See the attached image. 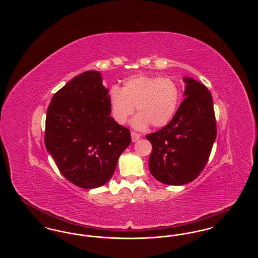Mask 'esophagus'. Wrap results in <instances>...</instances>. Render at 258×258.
Returning <instances> with one entry per match:
<instances>
[{"mask_svg":"<svg viewBox=\"0 0 258 258\" xmlns=\"http://www.w3.org/2000/svg\"><path fill=\"white\" fill-rule=\"evenodd\" d=\"M131 135H132V140H133V142H136V141L140 138V135L137 134V133H135V132H132Z\"/></svg>","mask_w":258,"mask_h":258,"instance_id":"34e87169","label":"esophagus"}]
</instances>
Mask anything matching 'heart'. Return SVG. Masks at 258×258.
Instances as JSON below:
<instances>
[{"label":"heart","mask_w":258,"mask_h":258,"mask_svg":"<svg viewBox=\"0 0 258 258\" xmlns=\"http://www.w3.org/2000/svg\"><path fill=\"white\" fill-rule=\"evenodd\" d=\"M107 99L111 115L116 123L123 124L135 111L132 123L143 130L151 123L160 127L169 123L179 107L181 88L169 77L135 74L123 80L122 89L112 86Z\"/></svg>","instance_id":"1"}]
</instances>
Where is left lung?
<instances>
[{
  "label": "left lung",
  "instance_id": "left-lung-1",
  "mask_svg": "<svg viewBox=\"0 0 258 258\" xmlns=\"http://www.w3.org/2000/svg\"><path fill=\"white\" fill-rule=\"evenodd\" d=\"M185 97L171 121L146 135L153 151L151 174L160 183L182 185L197 179L209 160L217 137L211 92L197 80L184 77Z\"/></svg>",
  "mask_w": 258,
  "mask_h": 258
}]
</instances>
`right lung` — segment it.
Returning <instances> with one entry per match:
<instances>
[{
  "label": "right lung",
  "mask_w": 258,
  "mask_h": 258,
  "mask_svg": "<svg viewBox=\"0 0 258 258\" xmlns=\"http://www.w3.org/2000/svg\"><path fill=\"white\" fill-rule=\"evenodd\" d=\"M107 94L100 73L89 71L60 89L46 113V150L62 176L82 188L106 184L132 142L130 130L110 117Z\"/></svg>",
  "instance_id": "obj_1"
}]
</instances>
